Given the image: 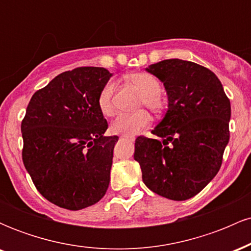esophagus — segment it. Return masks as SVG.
<instances>
[{
    "mask_svg": "<svg viewBox=\"0 0 251 251\" xmlns=\"http://www.w3.org/2000/svg\"><path fill=\"white\" fill-rule=\"evenodd\" d=\"M120 139H126V140H132V138H128V137H126V135H122V137H120Z\"/></svg>",
    "mask_w": 251,
    "mask_h": 251,
    "instance_id": "1",
    "label": "esophagus"
}]
</instances>
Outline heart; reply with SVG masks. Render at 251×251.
Masks as SVG:
<instances>
[{"instance_id":"heart-1","label":"heart","mask_w":251,"mask_h":251,"mask_svg":"<svg viewBox=\"0 0 251 251\" xmlns=\"http://www.w3.org/2000/svg\"><path fill=\"white\" fill-rule=\"evenodd\" d=\"M129 82L133 83L140 92L139 106L145 105L154 113H160L165 108V100L160 96L162 86L159 80L149 73H132L127 76ZM113 93L114 82L108 81L100 91L98 97V107L103 116L113 114ZM150 124V116L146 111H138L135 113H122L111 123V132L116 134L133 135Z\"/></svg>"}]
</instances>
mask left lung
Masks as SVG:
<instances>
[{
  "label": "left lung",
  "mask_w": 251,
  "mask_h": 251,
  "mask_svg": "<svg viewBox=\"0 0 251 251\" xmlns=\"http://www.w3.org/2000/svg\"><path fill=\"white\" fill-rule=\"evenodd\" d=\"M146 71L164 83L168 111L152 129L162 138L135 139L134 160L154 194L186 201L217 175L229 143L230 100L208 68L179 59L163 60Z\"/></svg>",
  "instance_id": "1"
}]
</instances>
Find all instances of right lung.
Listing matches in <instances>:
<instances>
[{
    "instance_id": "1",
    "label": "right lung",
    "mask_w": 251,
    "mask_h": 251,
    "mask_svg": "<svg viewBox=\"0 0 251 251\" xmlns=\"http://www.w3.org/2000/svg\"><path fill=\"white\" fill-rule=\"evenodd\" d=\"M113 74L102 67L63 72L34 93L22 120V159L37 191L68 210L93 205L109 184L117 135L98 107Z\"/></svg>"
}]
</instances>
